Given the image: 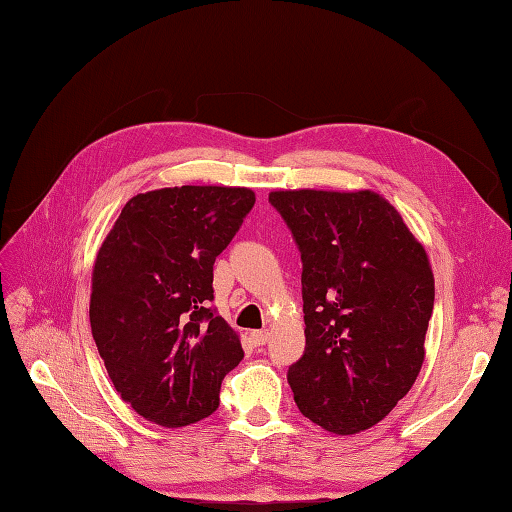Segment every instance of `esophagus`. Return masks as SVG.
Wrapping results in <instances>:
<instances>
[{
    "mask_svg": "<svg viewBox=\"0 0 512 512\" xmlns=\"http://www.w3.org/2000/svg\"><path fill=\"white\" fill-rule=\"evenodd\" d=\"M267 339H269V332H267V330H254V332H249V341H252L254 347H263V345L267 343Z\"/></svg>",
    "mask_w": 512,
    "mask_h": 512,
    "instance_id": "obj_1",
    "label": "esophagus"
}]
</instances>
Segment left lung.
I'll return each mask as SVG.
<instances>
[{
  "instance_id": "obj_1",
  "label": "left lung",
  "mask_w": 512,
  "mask_h": 512,
  "mask_svg": "<svg viewBox=\"0 0 512 512\" xmlns=\"http://www.w3.org/2000/svg\"><path fill=\"white\" fill-rule=\"evenodd\" d=\"M302 254L306 350L295 404L323 430L376 426L415 384L434 306L426 249L373 191H273Z\"/></svg>"
}]
</instances>
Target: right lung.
Listing matches in <instances>:
<instances>
[{
	"label": "right lung",
	"instance_id": "right-lung-1",
	"mask_svg": "<svg viewBox=\"0 0 512 512\" xmlns=\"http://www.w3.org/2000/svg\"><path fill=\"white\" fill-rule=\"evenodd\" d=\"M256 195L173 186L123 206L93 267L91 330L121 400L147 421L182 428L213 415L239 336L210 306L213 265Z\"/></svg>",
	"mask_w": 512,
	"mask_h": 512
}]
</instances>
